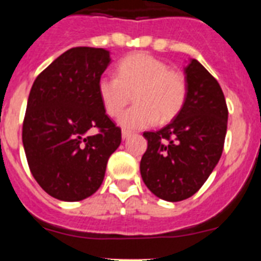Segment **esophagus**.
I'll use <instances>...</instances> for the list:
<instances>
[{
    "label": "esophagus",
    "mask_w": 261,
    "mask_h": 261,
    "mask_svg": "<svg viewBox=\"0 0 261 261\" xmlns=\"http://www.w3.org/2000/svg\"><path fill=\"white\" fill-rule=\"evenodd\" d=\"M130 136H132V132H129V130L123 129V132H121V137H123V140H126V138H129Z\"/></svg>",
    "instance_id": "esophagus-1"
}]
</instances>
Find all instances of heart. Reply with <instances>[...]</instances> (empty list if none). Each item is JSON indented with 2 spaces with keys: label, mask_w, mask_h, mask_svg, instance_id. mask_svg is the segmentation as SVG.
<instances>
[{
  "label": "heart",
  "mask_w": 261,
  "mask_h": 261,
  "mask_svg": "<svg viewBox=\"0 0 261 261\" xmlns=\"http://www.w3.org/2000/svg\"><path fill=\"white\" fill-rule=\"evenodd\" d=\"M187 81L150 53L137 52L117 64V77L103 74L98 80V94L106 112L119 116L135 95L137 105L120 117V125L141 129L174 119L187 99Z\"/></svg>",
  "instance_id": "1"
}]
</instances>
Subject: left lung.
<instances>
[{
	"label": "left lung",
	"mask_w": 261,
	"mask_h": 261,
	"mask_svg": "<svg viewBox=\"0 0 261 261\" xmlns=\"http://www.w3.org/2000/svg\"><path fill=\"white\" fill-rule=\"evenodd\" d=\"M187 99L170 124L144 132L147 149L140 171L156 197L181 201L206 181L218 163L227 129V106L220 84L197 60L184 68Z\"/></svg>",
	"instance_id": "8db88e82"
}]
</instances>
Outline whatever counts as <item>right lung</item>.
Returning a JSON list of instances; mask_svg holds the SVG:
<instances>
[{"label": "right lung", "instance_id": "add662e5", "mask_svg": "<svg viewBox=\"0 0 261 261\" xmlns=\"http://www.w3.org/2000/svg\"><path fill=\"white\" fill-rule=\"evenodd\" d=\"M110 61L103 48H71L31 87L23 147L32 176L57 200L80 201L95 193L121 142V129L106 115L98 94V80Z\"/></svg>", "mask_w": 261, "mask_h": 261}]
</instances>
